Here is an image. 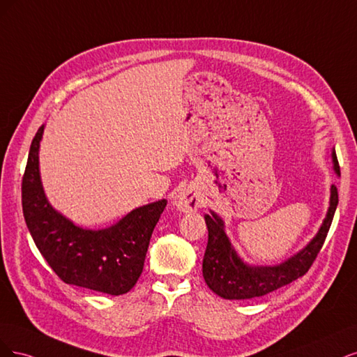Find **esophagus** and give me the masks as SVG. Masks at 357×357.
Wrapping results in <instances>:
<instances>
[{"mask_svg":"<svg viewBox=\"0 0 357 357\" xmlns=\"http://www.w3.org/2000/svg\"><path fill=\"white\" fill-rule=\"evenodd\" d=\"M174 206L176 208V211L188 213V212H194L197 211L203 200H202V194L200 191L195 187H187L181 190L178 194H175L174 197Z\"/></svg>","mask_w":357,"mask_h":357,"instance_id":"34e87169","label":"esophagus"}]
</instances>
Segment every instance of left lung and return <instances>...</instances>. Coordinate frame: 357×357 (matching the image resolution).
I'll list each match as a JSON object with an SVG mask.
<instances>
[{
    "mask_svg": "<svg viewBox=\"0 0 357 357\" xmlns=\"http://www.w3.org/2000/svg\"><path fill=\"white\" fill-rule=\"evenodd\" d=\"M333 170L340 176L335 151H332ZM338 204L337 187H331L329 208L317 234L295 255L278 266H249L238 257L231 241L225 234V224L220 215L211 211L204 215L209 238L203 258V278L211 289L225 300H249L267 295L279 287L300 279L312 267L332 224Z\"/></svg>",
    "mask_w": 357,
    "mask_h": 357,
    "instance_id": "8db88e82",
    "label": "left lung"
}]
</instances>
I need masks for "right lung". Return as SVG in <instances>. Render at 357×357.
<instances>
[{
  "instance_id": "1",
  "label": "right lung",
  "mask_w": 357,
  "mask_h": 357,
  "mask_svg": "<svg viewBox=\"0 0 357 357\" xmlns=\"http://www.w3.org/2000/svg\"><path fill=\"white\" fill-rule=\"evenodd\" d=\"M44 126L32 139L22 179V208L38 250L68 284L108 295L129 292L142 273L149 238L167 200L136 208L108 228L75 225L45 197L38 162Z\"/></svg>"
}]
</instances>
